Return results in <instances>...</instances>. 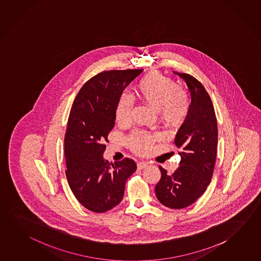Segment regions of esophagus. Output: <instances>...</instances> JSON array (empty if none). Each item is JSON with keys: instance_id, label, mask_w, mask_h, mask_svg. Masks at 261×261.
I'll return each instance as SVG.
<instances>
[{"instance_id": "obj_1", "label": "esophagus", "mask_w": 261, "mask_h": 261, "mask_svg": "<svg viewBox=\"0 0 261 261\" xmlns=\"http://www.w3.org/2000/svg\"><path fill=\"white\" fill-rule=\"evenodd\" d=\"M147 165L148 164H147V162H146V161H140V162H138V163H137V169H144V168L147 167Z\"/></svg>"}]
</instances>
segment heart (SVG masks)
<instances>
[{
    "label": "heart",
    "instance_id": "heart-1",
    "mask_svg": "<svg viewBox=\"0 0 261 261\" xmlns=\"http://www.w3.org/2000/svg\"><path fill=\"white\" fill-rule=\"evenodd\" d=\"M138 99L146 106L159 112L160 120L168 126H178L184 123L190 112V97L182 88L178 87L173 80L158 72L147 74L139 81L136 87ZM133 103L127 95H123L115 106V118L121 124L131 120ZM128 145L132 150L144 154L152 145V137L137 134L129 137Z\"/></svg>",
    "mask_w": 261,
    "mask_h": 261
}]
</instances>
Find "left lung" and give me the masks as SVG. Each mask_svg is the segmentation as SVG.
<instances>
[{"mask_svg":"<svg viewBox=\"0 0 261 261\" xmlns=\"http://www.w3.org/2000/svg\"><path fill=\"white\" fill-rule=\"evenodd\" d=\"M184 80L191 94L187 118L178 129L174 143L180 148L179 167L172 175L161 166L155 196L166 207L182 209L192 204L210 184L217 151V121L208 92L190 74L174 72Z\"/></svg>","mask_w":261,"mask_h":261,"instance_id":"left-lung-1","label":"left lung"}]
</instances>
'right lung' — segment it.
<instances>
[{"label":"right lung","instance_id":"1","mask_svg":"<svg viewBox=\"0 0 261 261\" xmlns=\"http://www.w3.org/2000/svg\"><path fill=\"white\" fill-rule=\"evenodd\" d=\"M143 69L107 70L90 79L75 98L65 135L66 176L82 205L105 213L119 204L126 179L137 164L125 158L115 164L103 159L115 126V106L125 87Z\"/></svg>","mask_w":261,"mask_h":261}]
</instances>
